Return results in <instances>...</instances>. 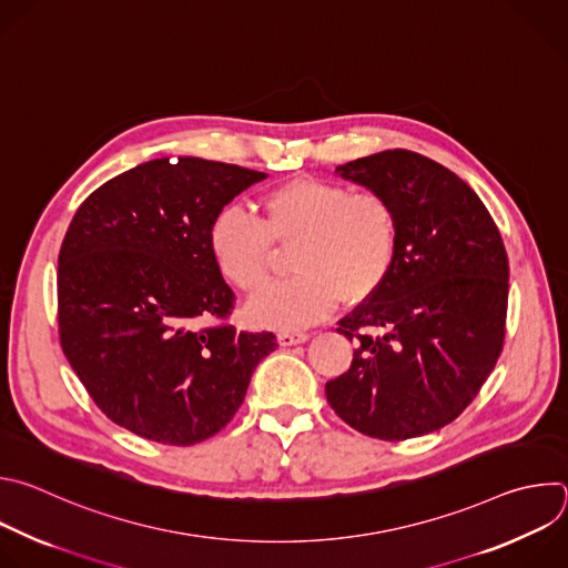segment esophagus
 Here are the masks:
<instances>
[{"mask_svg":"<svg viewBox=\"0 0 568 568\" xmlns=\"http://www.w3.org/2000/svg\"><path fill=\"white\" fill-rule=\"evenodd\" d=\"M306 339H308V333H280L277 335V343L282 347H293V345L306 343Z\"/></svg>","mask_w":568,"mask_h":568,"instance_id":"esophagus-1","label":"esophagus"}]
</instances>
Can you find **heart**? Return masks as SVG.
Masks as SVG:
<instances>
[{"label": "heart", "mask_w": 568, "mask_h": 568, "mask_svg": "<svg viewBox=\"0 0 568 568\" xmlns=\"http://www.w3.org/2000/svg\"><path fill=\"white\" fill-rule=\"evenodd\" d=\"M273 244H295L288 260L295 275L262 286L246 315L262 328L300 331L328 315L337 300L363 304L385 286L398 253V214L376 190L295 176L262 196V221L225 207L207 231L216 271L242 291L266 277Z\"/></svg>", "instance_id": "b5f03b06"}]
</instances>
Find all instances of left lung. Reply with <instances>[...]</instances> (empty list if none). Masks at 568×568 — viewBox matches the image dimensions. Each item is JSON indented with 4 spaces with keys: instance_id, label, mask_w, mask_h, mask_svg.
<instances>
[{
    "instance_id": "1",
    "label": "left lung",
    "mask_w": 568,
    "mask_h": 568,
    "mask_svg": "<svg viewBox=\"0 0 568 568\" xmlns=\"http://www.w3.org/2000/svg\"><path fill=\"white\" fill-rule=\"evenodd\" d=\"M335 172L394 203L398 253L385 286L339 320L356 349L352 367L326 383V400L374 438L429 434L473 403L501 354V235L466 181L416 152L387 150Z\"/></svg>"
}]
</instances>
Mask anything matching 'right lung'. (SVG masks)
Returning a JSON list of instances; mask_svg holds the SVG:
<instances>
[{"label":"right lung","instance_id":"1","mask_svg":"<svg viewBox=\"0 0 568 568\" xmlns=\"http://www.w3.org/2000/svg\"><path fill=\"white\" fill-rule=\"evenodd\" d=\"M268 174L196 156L154 159L78 207L58 257L62 352L116 425L194 445L231 423L277 339L203 321L233 288L207 251L212 219Z\"/></svg>","mask_w":568,"mask_h":568}]
</instances>
